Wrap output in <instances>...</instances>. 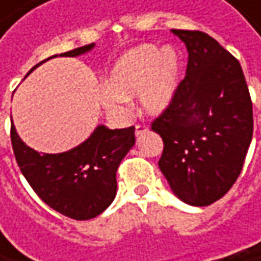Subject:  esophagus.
Segmentation results:
<instances>
[{
  "label": "esophagus",
  "instance_id": "esophagus-1",
  "mask_svg": "<svg viewBox=\"0 0 261 261\" xmlns=\"http://www.w3.org/2000/svg\"><path fill=\"white\" fill-rule=\"evenodd\" d=\"M146 131H148V127H146V125H140V124L136 125V136H137V137L142 136V134H145Z\"/></svg>",
  "mask_w": 261,
  "mask_h": 261
}]
</instances>
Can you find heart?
<instances>
[{"mask_svg": "<svg viewBox=\"0 0 261 261\" xmlns=\"http://www.w3.org/2000/svg\"><path fill=\"white\" fill-rule=\"evenodd\" d=\"M182 75L175 48L145 43L127 51L112 68L101 93L104 109L116 116L127 112L130 98L139 96L140 110L149 116L165 113L175 99Z\"/></svg>", "mask_w": 261, "mask_h": 261, "instance_id": "heart-1", "label": "heart"}]
</instances>
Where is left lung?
<instances>
[{
  "mask_svg": "<svg viewBox=\"0 0 261 261\" xmlns=\"http://www.w3.org/2000/svg\"><path fill=\"white\" fill-rule=\"evenodd\" d=\"M171 31L189 53L186 77L151 128L163 139L159 168L174 195L204 207L221 199L242 171L252 102L240 63L219 42L202 31Z\"/></svg>",
  "mask_w": 261,
  "mask_h": 261,
  "instance_id": "1",
  "label": "left lung"
}]
</instances>
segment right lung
Segmentation results:
<instances>
[{"label": "right lung", "mask_w": 261, "mask_h": 261, "mask_svg": "<svg viewBox=\"0 0 261 261\" xmlns=\"http://www.w3.org/2000/svg\"><path fill=\"white\" fill-rule=\"evenodd\" d=\"M93 46L95 43L84 45L60 57H77ZM10 136L18 166L33 190L53 210L77 221L98 216L113 202L118 166L136 142L134 127L110 130L98 125L79 146L59 154H46L25 145L13 122Z\"/></svg>", "instance_id": "1"}]
</instances>
